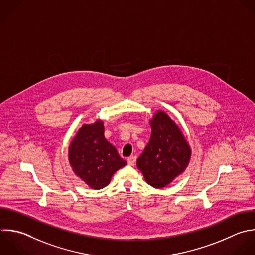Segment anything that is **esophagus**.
I'll return each mask as SVG.
<instances>
[{"label": "esophagus", "mask_w": 255, "mask_h": 255, "mask_svg": "<svg viewBox=\"0 0 255 255\" xmlns=\"http://www.w3.org/2000/svg\"><path fill=\"white\" fill-rule=\"evenodd\" d=\"M135 161H136V156H134V155L129 156V157L128 158V165L133 166L134 163H135Z\"/></svg>", "instance_id": "esophagus-1"}]
</instances>
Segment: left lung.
Wrapping results in <instances>:
<instances>
[{
	"mask_svg": "<svg viewBox=\"0 0 255 255\" xmlns=\"http://www.w3.org/2000/svg\"><path fill=\"white\" fill-rule=\"evenodd\" d=\"M149 123L151 135L136 165L149 185L161 188L184 171L191 149L177 125L166 113L157 111Z\"/></svg>",
	"mask_w": 255,
	"mask_h": 255,
	"instance_id": "left-lung-1",
	"label": "left lung"
}]
</instances>
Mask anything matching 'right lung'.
I'll list each match as a JSON object with an SVG mask.
<instances>
[{
	"mask_svg": "<svg viewBox=\"0 0 255 255\" xmlns=\"http://www.w3.org/2000/svg\"><path fill=\"white\" fill-rule=\"evenodd\" d=\"M104 122L85 124L77 132L69 148V160L74 172L91 188L107 186L114 173L127 161L117 148L105 138Z\"/></svg>",
	"mask_w": 255,
	"mask_h": 255,
	"instance_id": "1",
	"label": "right lung"
}]
</instances>
